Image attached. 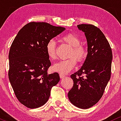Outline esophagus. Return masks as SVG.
Here are the masks:
<instances>
[{
	"mask_svg": "<svg viewBox=\"0 0 121 121\" xmlns=\"http://www.w3.org/2000/svg\"><path fill=\"white\" fill-rule=\"evenodd\" d=\"M59 76H60V78H65V75H63V74H59Z\"/></svg>",
	"mask_w": 121,
	"mask_h": 121,
	"instance_id": "1",
	"label": "esophagus"
}]
</instances>
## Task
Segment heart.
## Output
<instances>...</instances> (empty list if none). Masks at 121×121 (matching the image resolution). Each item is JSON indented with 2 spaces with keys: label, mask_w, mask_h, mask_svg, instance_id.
Segmentation results:
<instances>
[{
  "label": "heart",
  "mask_w": 121,
  "mask_h": 121,
  "mask_svg": "<svg viewBox=\"0 0 121 121\" xmlns=\"http://www.w3.org/2000/svg\"><path fill=\"white\" fill-rule=\"evenodd\" d=\"M61 40L72 47L69 55V58H71L67 60H60L55 63L52 67V69L54 71L58 72L60 74H66L75 67L76 60L78 62H81L84 60L86 57V52L85 48L81 46V39L74 34L65 35L62 38ZM55 47L56 43L53 39L50 40L46 44V52L50 59H54L56 57ZM71 57H74V58H71Z\"/></svg>",
  "instance_id": "b5f03b06"
}]
</instances>
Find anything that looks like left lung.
<instances>
[{
  "instance_id": "1",
  "label": "left lung",
  "mask_w": 121,
  "mask_h": 121,
  "mask_svg": "<svg viewBox=\"0 0 121 121\" xmlns=\"http://www.w3.org/2000/svg\"><path fill=\"white\" fill-rule=\"evenodd\" d=\"M85 33L87 55L81 69L71 75L74 81L68 97L77 108L87 109L99 101L111 77L112 54L101 30L92 24L77 26Z\"/></svg>"
}]
</instances>
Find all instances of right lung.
Instances as JSON below:
<instances>
[{
	"mask_svg": "<svg viewBox=\"0 0 121 121\" xmlns=\"http://www.w3.org/2000/svg\"><path fill=\"white\" fill-rule=\"evenodd\" d=\"M65 29L46 22H30L20 29L11 46L9 82L19 101L28 108L45 104L52 87L60 81L58 73H47L51 62L46 46Z\"/></svg>",
	"mask_w": 121,
	"mask_h": 121,
	"instance_id": "1",
	"label": "right lung"
}]
</instances>
